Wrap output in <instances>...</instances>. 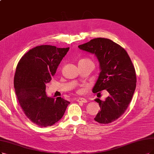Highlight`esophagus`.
Segmentation results:
<instances>
[{
    "label": "esophagus",
    "mask_w": 154,
    "mask_h": 154,
    "mask_svg": "<svg viewBox=\"0 0 154 154\" xmlns=\"http://www.w3.org/2000/svg\"><path fill=\"white\" fill-rule=\"evenodd\" d=\"M76 100L78 102H81V103H87V101H88L87 100H86L85 98H77Z\"/></svg>",
    "instance_id": "34e87169"
}]
</instances>
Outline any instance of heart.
<instances>
[{"mask_svg": "<svg viewBox=\"0 0 154 154\" xmlns=\"http://www.w3.org/2000/svg\"><path fill=\"white\" fill-rule=\"evenodd\" d=\"M79 63H91L94 65V63L93 61L90 60V59H88V58H85V59H82L81 60H80V61H79Z\"/></svg>", "mask_w": 154, "mask_h": 154, "instance_id": "1", "label": "heart"}]
</instances>
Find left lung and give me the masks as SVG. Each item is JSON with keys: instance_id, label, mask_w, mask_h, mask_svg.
<instances>
[{"instance_id": "obj_1", "label": "left lung", "mask_w": 154, "mask_h": 154, "mask_svg": "<svg viewBox=\"0 0 154 154\" xmlns=\"http://www.w3.org/2000/svg\"><path fill=\"white\" fill-rule=\"evenodd\" d=\"M79 49L94 54L100 62V73L93 89L94 93L106 91L105 100H94L100 111L94 120L109 124L124 114L132 100L136 86L134 67L123 48L109 38H96L79 45Z\"/></svg>"}]
</instances>
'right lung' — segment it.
<instances>
[{"label": "right lung", "instance_id": "obj_1", "mask_svg": "<svg viewBox=\"0 0 154 154\" xmlns=\"http://www.w3.org/2000/svg\"><path fill=\"white\" fill-rule=\"evenodd\" d=\"M69 48L38 45L19 61L14 86L19 103L27 118L39 127L51 126L63 116L70 102L61 97H48L45 84L52 79Z\"/></svg>", "mask_w": 154, "mask_h": 154}]
</instances>
